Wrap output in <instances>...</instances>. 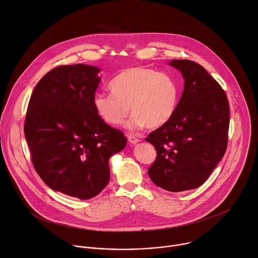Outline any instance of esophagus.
<instances>
[{"label":"esophagus","mask_w":258,"mask_h":258,"mask_svg":"<svg viewBox=\"0 0 258 258\" xmlns=\"http://www.w3.org/2000/svg\"><path fill=\"white\" fill-rule=\"evenodd\" d=\"M127 139H128V142L133 145H136L140 142V139H138L136 136H133V135H128L127 136Z\"/></svg>","instance_id":"1"}]
</instances>
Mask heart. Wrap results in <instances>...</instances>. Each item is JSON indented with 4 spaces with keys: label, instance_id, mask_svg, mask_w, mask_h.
Here are the masks:
<instances>
[{
    "label": "heart",
    "instance_id": "heart-1",
    "mask_svg": "<svg viewBox=\"0 0 258 258\" xmlns=\"http://www.w3.org/2000/svg\"><path fill=\"white\" fill-rule=\"evenodd\" d=\"M111 95H96L93 106L97 115L109 125H119L131 111L125 126L139 131L158 128L173 115L178 100V86L166 73L134 66L121 70L109 83Z\"/></svg>",
    "mask_w": 258,
    "mask_h": 258
}]
</instances>
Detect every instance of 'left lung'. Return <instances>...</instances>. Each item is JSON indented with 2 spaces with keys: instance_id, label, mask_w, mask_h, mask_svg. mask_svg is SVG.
I'll return each instance as SVG.
<instances>
[{
  "instance_id": "1",
  "label": "left lung",
  "mask_w": 258,
  "mask_h": 258,
  "mask_svg": "<svg viewBox=\"0 0 258 258\" xmlns=\"http://www.w3.org/2000/svg\"><path fill=\"white\" fill-rule=\"evenodd\" d=\"M185 85L171 118L146 139L157 156L148 169L156 186L169 192L200 187L223 159L230 109L226 93L200 64L171 60Z\"/></svg>"
}]
</instances>
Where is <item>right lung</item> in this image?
I'll list each match as a JSON object with an SVG mask.
<instances>
[{
	"mask_svg": "<svg viewBox=\"0 0 258 258\" xmlns=\"http://www.w3.org/2000/svg\"><path fill=\"white\" fill-rule=\"evenodd\" d=\"M100 71L86 64L49 71L31 94L24 123L36 172L52 190L82 200L108 185L109 159L126 146L122 132L94 109Z\"/></svg>",
	"mask_w": 258,
	"mask_h": 258,
	"instance_id": "add662e5",
	"label": "right lung"
}]
</instances>
